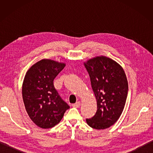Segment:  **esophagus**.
<instances>
[{
  "label": "esophagus",
  "mask_w": 153,
  "mask_h": 153,
  "mask_svg": "<svg viewBox=\"0 0 153 153\" xmlns=\"http://www.w3.org/2000/svg\"><path fill=\"white\" fill-rule=\"evenodd\" d=\"M81 102L79 101H77L76 103H74L72 105V106L74 107V108H78V107L80 106Z\"/></svg>",
  "instance_id": "esophagus-1"
}]
</instances>
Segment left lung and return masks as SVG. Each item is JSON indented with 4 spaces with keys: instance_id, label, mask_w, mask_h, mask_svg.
I'll return each instance as SVG.
<instances>
[{
    "instance_id": "1",
    "label": "left lung",
    "mask_w": 153,
    "mask_h": 153,
    "mask_svg": "<svg viewBox=\"0 0 153 153\" xmlns=\"http://www.w3.org/2000/svg\"><path fill=\"white\" fill-rule=\"evenodd\" d=\"M84 65L97 103L95 116L86 122L94 129L108 128L118 120L126 105L128 83L125 72L116 62L105 56L94 58Z\"/></svg>"
}]
</instances>
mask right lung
Segmentation results:
<instances>
[{
    "instance_id": "obj_1",
    "label": "right lung",
    "mask_w": 153,
    "mask_h": 153,
    "mask_svg": "<svg viewBox=\"0 0 153 153\" xmlns=\"http://www.w3.org/2000/svg\"><path fill=\"white\" fill-rule=\"evenodd\" d=\"M65 64L51 60L37 62L27 71L22 86L23 100L31 120L43 129L53 128L70 106L61 98L54 79Z\"/></svg>"
}]
</instances>
